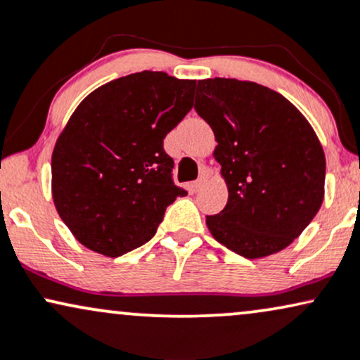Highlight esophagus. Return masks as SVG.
I'll use <instances>...</instances> for the list:
<instances>
[{
    "instance_id": "1",
    "label": "esophagus",
    "mask_w": 360,
    "mask_h": 360,
    "mask_svg": "<svg viewBox=\"0 0 360 360\" xmlns=\"http://www.w3.org/2000/svg\"><path fill=\"white\" fill-rule=\"evenodd\" d=\"M205 181H207V180H205V175H202L200 179L193 181V190H195V192H197V190H200V188L205 185Z\"/></svg>"
}]
</instances>
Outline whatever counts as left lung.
Returning a JSON list of instances; mask_svg holds the SVG:
<instances>
[{"mask_svg":"<svg viewBox=\"0 0 360 360\" xmlns=\"http://www.w3.org/2000/svg\"><path fill=\"white\" fill-rule=\"evenodd\" d=\"M195 111L209 122L229 190L207 215L217 243L257 259L288 248L320 210L325 153L307 117L273 89L238 79L198 80Z\"/></svg>","mask_w":360,"mask_h":360,"instance_id":"left-lung-1","label":"left lung"}]
</instances>
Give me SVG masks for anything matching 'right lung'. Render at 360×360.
<instances>
[{"label":"right lung","mask_w":360,"mask_h":360,"mask_svg":"<svg viewBox=\"0 0 360 360\" xmlns=\"http://www.w3.org/2000/svg\"><path fill=\"white\" fill-rule=\"evenodd\" d=\"M195 80L143 70L97 87L77 105L52 153L55 209L74 238L117 257L155 236L187 192L172 179L163 139L193 105Z\"/></svg>","instance_id":"add662e5"}]
</instances>
